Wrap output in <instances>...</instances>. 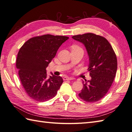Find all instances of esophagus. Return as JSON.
Segmentation results:
<instances>
[{
	"label": "esophagus",
	"instance_id": "esophagus-1",
	"mask_svg": "<svg viewBox=\"0 0 132 132\" xmlns=\"http://www.w3.org/2000/svg\"><path fill=\"white\" fill-rule=\"evenodd\" d=\"M74 79L73 78H71V77H64L63 78V80H73Z\"/></svg>",
	"mask_w": 132,
	"mask_h": 132
}]
</instances>
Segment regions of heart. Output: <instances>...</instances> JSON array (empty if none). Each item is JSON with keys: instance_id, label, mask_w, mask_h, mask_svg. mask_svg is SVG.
<instances>
[{"instance_id": "obj_1", "label": "heart", "mask_w": 132, "mask_h": 132, "mask_svg": "<svg viewBox=\"0 0 132 132\" xmlns=\"http://www.w3.org/2000/svg\"><path fill=\"white\" fill-rule=\"evenodd\" d=\"M73 47H78V46H73Z\"/></svg>"}]
</instances>
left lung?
I'll return each mask as SVG.
<instances>
[{
    "mask_svg": "<svg viewBox=\"0 0 132 132\" xmlns=\"http://www.w3.org/2000/svg\"><path fill=\"white\" fill-rule=\"evenodd\" d=\"M74 39L85 45L89 58L88 70L92 79L82 81L79 97L87 102H95L106 94L114 81L117 69V56L104 37L93 33L74 35Z\"/></svg>",
    "mask_w": 132,
    "mask_h": 132,
    "instance_id": "left-lung-1",
    "label": "left lung"
}]
</instances>
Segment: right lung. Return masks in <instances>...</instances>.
Listing matches in <instances>:
<instances>
[{
    "instance_id": "right-lung-1",
    "label": "right lung",
    "mask_w": 132,
    "mask_h": 132,
    "mask_svg": "<svg viewBox=\"0 0 132 132\" xmlns=\"http://www.w3.org/2000/svg\"><path fill=\"white\" fill-rule=\"evenodd\" d=\"M69 38L46 34L27 40L18 53L16 66L26 92L31 98L44 102L55 96L63 83L60 76H48L46 68L59 47Z\"/></svg>"
}]
</instances>
